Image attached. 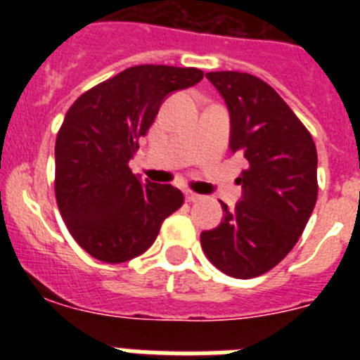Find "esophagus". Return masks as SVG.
<instances>
[{"mask_svg":"<svg viewBox=\"0 0 360 360\" xmlns=\"http://www.w3.org/2000/svg\"><path fill=\"white\" fill-rule=\"evenodd\" d=\"M203 196L202 195H196V193H193V191H186V200L187 202H200Z\"/></svg>","mask_w":360,"mask_h":360,"instance_id":"obj_1","label":"esophagus"}]
</instances>
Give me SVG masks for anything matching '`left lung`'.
<instances>
[{
  "label": "left lung",
  "mask_w": 360,
  "mask_h": 360,
  "mask_svg": "<svg viewBox=\"0 0 360 360\" xmlns=\"http://www.w3.org/2000/svg\"><path fill=\"white\" fill-rule=\"evenodd\" d=\"M231 115L232 153L249 167L236 182L243 193L234 211L200 234L209 262L238 279L262 276L287 256L317 202L314 139L272 86L250 73L209 72Z\"/></svg>",
  "instance_id": "obj_1"
}]
</instances>
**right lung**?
Returning <instances> with one entry per match:
<instances>
[{
	"mask_svg": "<svg viewBox=\"0 0 360 360\" xmlns=\"http://www.w3.org/2000/svg\"><path fill=\"white\" fill-rule=\"evenodd\" d=\"M198 68L141 65L82 94L56 141V198L73 240L104 263H124L155 243L182 207L171 184L141 182L129 169L169 94L202 81Z\"/></svg>",
	"mask_w": 360,
	"mask_h": 360,
	"instance_id": "add662e5",
	"label": "right lung"
}]
</instances>
